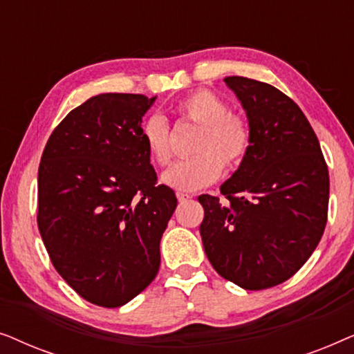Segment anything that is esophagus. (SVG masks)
<instances>
[{
	"label": "esophagus",
	"mask_w": 354,
	"mask_h": 354,
	"mask_svg": "<svg viewBox=\"0 0 354 354\" xmlns=\"http://www.w3.org/2000/svg\"><path fill=\"white\" fill-rule=\"evenodd\" d=\"M190 195H188V193H182V192H177V200L180 201V203H183V201H188L190 200Z\"/></svg>",
	"instance_id": "34e87169"
}]
</instances>
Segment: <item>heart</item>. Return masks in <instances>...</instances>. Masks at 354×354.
Wrapping results in <instances>:
<instances>
[{
	"label": "heart",
	"instance_id": "heart-1",
	"mask_svg": "<svg viewBox=\"0 0 354 354\" xmlns=\"http://www.w3.org/2000/svg\"><path fill=\"white\" fill-rule=\"evenodd\" d=\"M180 122L198 127L190 159L164 172L162 182L174 190L195 192L216 182L222 167L232 169L243 161L251 145V130L243 115L230 113L225 101L211 90H198L176 104ZM142 138L148 154L159 166L172 158L171 129L166 118L153 114L142 125Z\"/></svg>",
	"mask_w": 354,
	"mask_h": 354
}]
</instances>
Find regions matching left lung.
<instances>
[{
  "label": "left lung",
  "instance_id": "1",
  "mask_svg": "<svg viewBox=\"0 0 354 354\" xmlns=\"http://www.w3.org/2000/svg\"><path fill=\"white\" fill-rule=\"evenodd\" d=\"M251 130L248 153L217 196L201 195L200 234L221 277L245 290L297 274L327 224L328 169L306 115L275 86L225 77Z\"/></svg>",
  "mask_w": 354,
  "mask_h": 354
}]
</instances>
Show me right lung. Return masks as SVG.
<instances>
[{"mask_svg":"<svg viewBox=\"0 0 354 354\" xmlns=\"http://www.w3.org/2000/svg\"><path fill=\"white\" fill-rule=\"evenodd\" d=\"M156 100L103 93L53 130L38 167V230L55 269L86 301L119 308L156 277L177 206L142 138Z\"/></svg>","mask_w":354,"mask_h":354,"instance_id":"1","label":"right lung"}]
</instances>
